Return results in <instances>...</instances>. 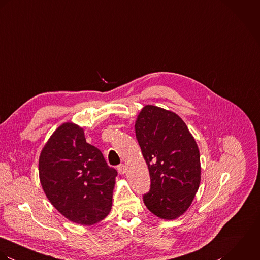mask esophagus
<instances>
[{
	"instance_id": "esophagus-1",
	"label": "esophagus",
	"mask_w": 260,
	"mask_h": 260,
	"mask_svg": "<svg viewBox=\"0 0 260 260\" xmlns=\"http://www.w3.org/2000/svg\"><path fill=\"white\" fill-rule=\"evenodd\" d=\"M117 171H118V173H119L120 175H124L125 172H126V167H125L124 165H119V166L117 167Z\"/></svg>"
}]
</instances>
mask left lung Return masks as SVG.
<instances>
[{"instance_id":"1","label":"left lung","mask_w":260,"mask_h":260,"mask_svg":"<svg viewBox=\"0 0 260 260\" xmlns=\"http://www.w3.org/2000/svg\"><path fill=\"white\" fill-rule=\"evenodd\" d=\"M135 128L151 177L144 202L158 218L177 219L191 206L201 182L197 143L177 113L156 105L142 108Z\"/></svg>"}]
</instances>
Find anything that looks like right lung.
<instances>
[{
    "label": "right lung",
    "instance_id": "right-lung-1",
    "mask_svg": "<svg viewBox=\"0 0 260 260\" xmlns=\"http://www.w3.org/2000/svg\"><path fill=\"white\" fill-rule=\"evenodd\" d=\"M117 172L102 152L86 143L84 129L64 122L51 135L39 156L43 191L59 213L80 225H93L109 214Z\"/></svg>",
    "mask_w": 260,
    "mask_h": 260
}]
</instances>
